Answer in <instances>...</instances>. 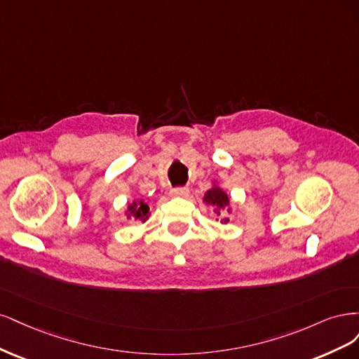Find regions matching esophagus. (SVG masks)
<instances>
[{
    "label": "esophagus",
    "mask_w": 359,
    "mask_h": 359,
    "mask_svg": "<svg viewBox=\"0 0 359 359\" xmlns=\"http://www.w3.org/2000/svg\"><path fill=\"white\" fill-rule=\"evenodd\" d=\"M189 192V189L187 187H179V188H172L171 189V195L172 196H187Z\"/></svg>",
    "instance_id": "esophagus-1"
}]
</instances>
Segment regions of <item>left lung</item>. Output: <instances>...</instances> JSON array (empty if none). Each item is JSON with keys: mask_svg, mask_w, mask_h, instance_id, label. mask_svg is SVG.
Segmentation results:
<instances>
[{"mask_svg": "<svg viewBox=\"0 0 359 359\" xmlns=\"http://www.w3.org/2000/svg\"><path fill=\"white\" fill-rule=\"evenodd\" d=\"M204 201H205L207 204L213 205L215 209H216V212H217V215H221V213L225 212V210L229 212V209H228L229 198H228V195H226L221 188L215 187V188L207 191L205 195H204ZM226 221H228V219L225 217L224 222H226Z\"/></svg>", "mask_w": 359, "mask_h": 359, "instance_id": "8db88e82", "label": "left lung"}]
</instances>
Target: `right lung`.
<instances>
[{"label": "right lung", "mask_w": 359, "mask_h": 359, "mask_svg": "<svg viewBox=\"0 0 359 359\" xmlns=\"http://www.w3.org/2000/svg\"><path fill=\"white\" fill-rule=\"evenodd\" d=\"M128 219H133V221H140L144 222L149 217V205L143 201H135L128 205Z\"/></svg>", "instance_id": "obj_1"}]
</instances>
